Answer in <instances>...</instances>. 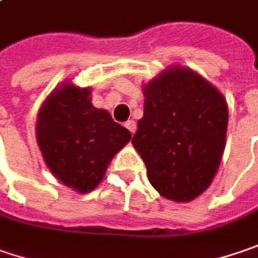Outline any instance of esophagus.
<instances>
[{
  "label": "esophagus",
  "instance_id": "34e87169",
  "mask_svg": "<svg viewBox=\"0 0 258 258\" xmlns=\"http://www.w3.org/2000/svg\"><path fill=\"white\" fill-rule=\"evenodd\" d=\"M126 127H127V131L134 135L136 132V123L134 122V120H129V122H126V124H124Z\"/></svg>",
  "mask_w": 258,
  "mask_h": 258
}]
</instances>
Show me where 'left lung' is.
<instances>
[{
    "label": "left lung",
    "instance_id": "8db88e82",
    "mask_svg": "<svg viewBox=\"0 0 258 258\" xmlns=\"http://www.w3.org/2000/svg\"><path fill=\"white\" fill-rule=\"evenodd\" d=\"M144 117L132 144L162 198L187 203L211 186L224 155L228 104L196 71L170 65L142 85Z\"/></svg>",
    "mask_w": 258,
    "mask_h": 258
}]
</instances>
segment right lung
I'll return each instance as SVG.
<instances>
[{
  "mask_svg": "<svg viewBox=\"0 0 258 258\" xmlns=\"http://www.w3.org/2000/svg\"><path fill=\"white\" fill-rule=\"evenodd\" d=\"M131 132L91 103V88L63 81L37 113L36 139L46 167L77 193L96 188Z\"/></svg>",
  "mask_w": 258,
  "mask_h": 258,
  "instance_id": "right-lung-1",
  "label": "right lung"
}]
</instances>
